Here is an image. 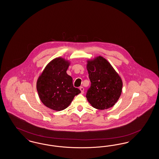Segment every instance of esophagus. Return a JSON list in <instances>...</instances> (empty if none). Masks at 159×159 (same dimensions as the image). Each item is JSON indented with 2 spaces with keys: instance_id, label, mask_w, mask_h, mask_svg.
<instances>
[{
  "instance_id": "obj_1",
  "label": "esophagus",
  "mask_w": 159,
  "mask_h": 159,
  "mask_svg": "<svg viewBox=\"0 0 159 159\" xmlns=\"http://www.w3.org/2000/svg\"><path fill=\"white\" fill-rule=\"evenodd\" d=\"M80 91H81L82 94H83V93H84V88H83V87H80Z\"/></svg>"
}]
</instances>
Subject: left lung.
I'll list each match as a JSON object with an SVG mask.
<instances>
[{
	"label": "left lung",
	"mask_w": 159,
	"mask_h": 159,
	"mask_svg": "<svg viewBox=\"0 0 159 159\" xmlns=\"http://www.w3.org/2000/svg\"><path fill=\"white\" fill-rule=\"evenodd\" d=\"M87 69L91 82L86 96L89 103L98 110L114 106L121 94L123 85L119 75L101 56L87 61Z\"/></svg>",
	"instance_id": "1"
}]
</instances>
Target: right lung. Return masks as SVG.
<instances>
[{
	"mask_svg": "<svg viewBox=\"0 0 159 159\" xmlns=\"http://www.w3.org/2000/svg\"><path fill=\"white\" fill-rule=\"evenodd\" d=\"M70 62L62 58L53 59L43 69L37 82L42 102L49 108L62 111L72 102L80 90L74 87L72 77L66 73Z\"/></svg>",
	"mask_w": 159,
	"mask_h": 159,
	"instance_id": "obj_1",
	"label": "right lung"
}]
</instances>
